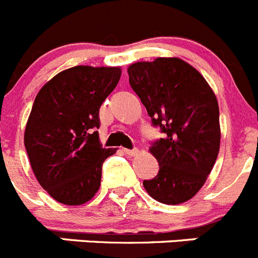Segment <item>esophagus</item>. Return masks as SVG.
<instances>
[{
  "instance_id": "esophagus-1",
  "label": "esophagus",
  "mask_w": 258,
  "mask_h": 258,
  "mask_svg": "<svg viewBox=\"0 0 258 258\" xmlns=\"http://www.w3.org/2000/svg\"><path fill=\"white\" fill-rule=\"evenodd\" d=\"M123 153L128 156H136L140 151L137 150V149H132V150H130V149H123Z\"/></svg>"
}]
</instances>
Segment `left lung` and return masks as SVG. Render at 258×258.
Listing matches in <instances>:
<instances>
[{
    "instance_id": "1",
    "label": "left lung",
    "mask_w": 258,
    "mask_h": 258,
    "mask_svg": "<svg viewBox=\"0 0 258 258\" xmlns=\"http://www.w3.org/2000/svg\"><path fill=\"white\" fill-rule=\"evenodd\" d=\"M127 72L153 124L164 134L149 149L159 173L144 180V187L162 204H183L205 184L218 158L221 134L215 94L195 67L177 57L136 62Z\"/></svg>"
}]
</instances>
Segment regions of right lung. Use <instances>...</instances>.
<instances>
[{"label":"right lung","instance_id":"obj_1","mask_svg":"<svg viewBox=\"0 0 258 258\" xmlns=\"http://www.w3.org/2000/svg\"><path fill=\"white\" fill-rule=\"evenodd\" d=\"M121 74V67L75 66L35 96L24 144L39 184L61 204L83 205L99 189L103 163L117 150L102 148L99 108Z\"/></svg>","mask_w":258,"mask_h":258}]
</instances>
